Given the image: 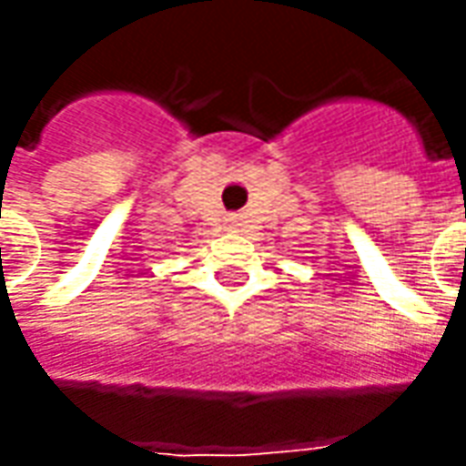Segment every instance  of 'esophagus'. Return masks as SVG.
Segmentation results:
<instances>
[{
  "label": "esophagus",
  "instance_id": "34e87169",
  "mask_svg": "<svg viewBox=\"0 0 466 466\" xmlns=\"http://www.w3.org/2000/svg\"><path fill=\"white\" fill-rule=\"evenodd\" d=\"M230 226H233V228L238 226V218H230Z\"/></svg>",
  "mask_w": 466,
  "mask_h": 466
}]
</instances>
